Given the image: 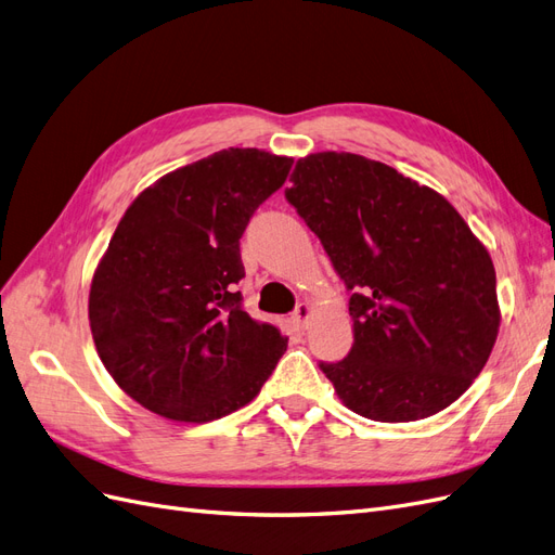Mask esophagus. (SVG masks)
Here are the masks:
<instances>
[{
  "instance_id": "esophagus-1",
  "label": "esophagus",
  "mask_w": 555,
  "mask_h": 555,
  "mask_svg": "<svg viewBox=\"0 0 555 555\" xmlns=\"http://www.w3.org/2000/svg\"><path fill=\"white\" fill-rule=\"evenodd\" d=\"M310 312H312V308H310L308 304L296 306V310H294V322H296L300 328H306L308 319H310Z\"/></svg>"
}]
</instances>
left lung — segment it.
<instances>
[{
  "label": "left lung",
  "instance_id": "1",
  "mask_svg": "<svg viewBox=\"0 0 555 555\" xmlns=\"http://www.w3.org/2000/svg\"><path fill=\"white\" fill-rule=\"evenodd\" d=\"M349 292L354 345L319 363L345 405L384 424L459 400L498 338L495 268L444 196L351 153L296 162L284 190Z\"/></svg>",
  "mask_w": 555,
  "mask_h": 555
}]
</instances>
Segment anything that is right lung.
I'll use <instances>...</instances> for the list:
<instances>
[{
	"instance_id": "right-lung-1",
	"label": "right lung",
	"mask_w": 555,
	"mask_h": 555,
	"mask_svg": "<svg viewBox=\"0 0 555 555\" xmlns=\"http://www.w3.org/2000/svg\"><path fill=\"white\" fill-rule=\"evenodd\" d=\"M294 159L229 147L159 178L127 208L90 289V328L117 386L204 424L259 393L287 349L243 310L241 238Z\"/></svg>"
}]
</instances>
